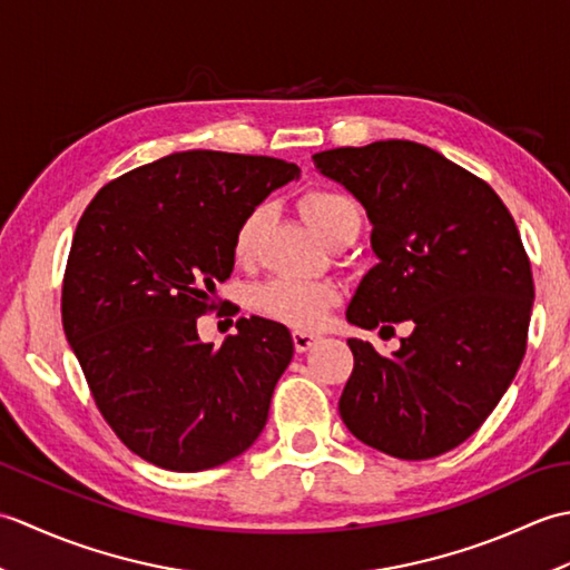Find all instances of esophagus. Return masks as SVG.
Instances as JSON below:
<instances>
[{
  "instance_id": "34e87169",
  "label": "esophagus",
  "mask_w": 570,
  "mask_h": 570,
  "mask_svg": "<svg viewBox=\"0 0 570 570\" xmlns=\"http://www.w3.org/2000/svg\"><path fill=\"white\" fill-rule=\"evenodd\" d=\"M292 337H294V347H296V353H306V350H311V347H313V343L321 341V335H318V333H308V331H294V333H292Z\"/></svg>"
}]
</instances>
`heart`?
Instances as JSON below:
<instances>
[{
	"mask_svg": "<svg viewBox=\"0 0 570 570\" xmlns=\"http://www.w3.org/2000/svg\"><path fill=\"white\" fill-rule=\"evenodd\" d=\"M301 213L325 242L347 227L360 225L357 203L347 193L333 188H313L304 193ZM266 215H269L266 205H257L239 220L233 237L237 262H249L254 257ZM337 296H341L337 288L328 282H304V278L278 276L257 288V306L266 316L308 331L325 321L328 311L337 304Z\"/></svg>",
	"mask_w": 570,
	"mask_h": 570,
	"instance_id": "obj_1",
	"label": "heart"
}]
</instances>
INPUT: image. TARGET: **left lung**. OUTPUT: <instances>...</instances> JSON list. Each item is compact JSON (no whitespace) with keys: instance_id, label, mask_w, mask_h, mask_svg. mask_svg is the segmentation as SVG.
Here are the masks:
<instances>
[{"instance_id":"1","label":"left lung","mask_w":570,"mask_h":570,"mask_svg":"<svg viewBox=\"0 0 570 570\" xmlns=\"http://www.w3.org/2000/svg\"><path fill=\"white\" fill-rule=\"evenodd\" d=\"M313 164L372 223L377 264L347 323L380 335L411 325L390 357L350 337L343 423L402 460L451 451L500 404L527 350L534 282L514 217L485 180L416 141L331 149Z\"/></svg>"}]
</instances>
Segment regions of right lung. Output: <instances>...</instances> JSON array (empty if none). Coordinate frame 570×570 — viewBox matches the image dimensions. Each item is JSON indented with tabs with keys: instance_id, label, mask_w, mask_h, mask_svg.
I'll list each match as a JSON object with an SVG mask.
<instances>
[{
	"instance_id": "right-lung-1",
	"label": "right lung",
	"mask_w": 570,
	"mask_h": 570,
	"mask_svg": "<svg viewBox=\"0 0 570 570\" xmlns=\"http://www.w3.org/2000/svg\"><path fill=\"white\" fill-rule=\"evenodd\" d=\"M301 176L272 156L176 151L100 188L63 278V331L100 414L164 470L223 465L259 439L294 357L286 325L239 318L220 347L196 318L233 274L242 217Z\"/></svg>"
}]
</instances>
